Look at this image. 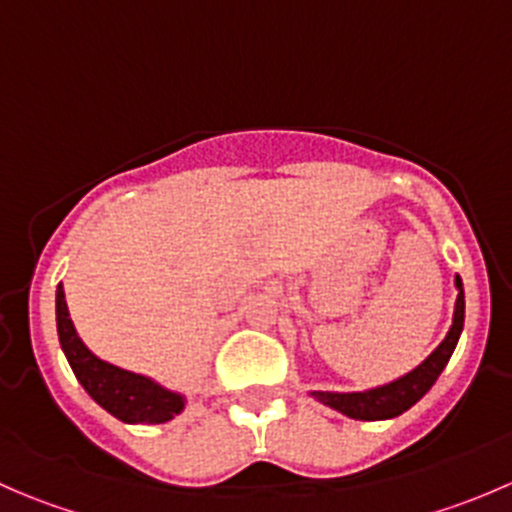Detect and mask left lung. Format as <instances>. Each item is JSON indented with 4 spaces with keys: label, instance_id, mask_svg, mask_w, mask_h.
<instances>
[{
    "label": "left lung",
    "instance_id": "1",
    "mask_svg": "<svg viewBox=\"0 0 512 512\" xmlns=\"http://www.w3.org/2000/svg\"><path fill=\"white\" fill-rule=\"evenodd\" d=\"M458 299L456 312H453V324L448 329L446 339L436 347V352L428 356L423 364H418L414 371H409L401 379L391 381V384L376 386L369 391H354V394H332V391H312L314 399L322 401L329 409L339 411V414L356 418V421H384V418H394L411 406L436 384L441 371L446 369L448 359H451L453 349H456L458 337L463 332V317H466V299H463L461 277H456Z\"/></svg>",
    "mask_w": 512,
    "mask_h": 512
}]
</instances>
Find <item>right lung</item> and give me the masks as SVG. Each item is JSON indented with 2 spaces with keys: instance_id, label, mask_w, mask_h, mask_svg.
<instances>
[{
  "instance_id": "1",
  "label": "right lung",
  "mask_w": 512,
  "mask_h": 512,
  "mask_svg": "<svg viewBox=\"0 0 512 512\" xmlns=\"http://www.w3.org/2000/svg\"><path fill=\"white\" fill-rule=\"evenodd\" d=\"M56 329H59L61 349H64L79 384L101 409L116 416L118 421L165 423L183 411L185 399L180 394L163 389L148 376L133 374V371L101 361L86 349L69 317L61 285L56 287Z\"/></svg>"
}]
</instances>
